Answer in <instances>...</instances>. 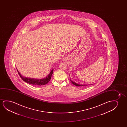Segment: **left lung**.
Wrapping results in <instances>:
<instances>
[{"label":"left lung","instance_id":"8db88e82","mask_svg":"<svg viewBox=\"0 0 127 127\" xmlns=\"http://www.w3.org/2000/svg\"><path fill=\"white\" fill-rule=\"evenodd\" d=\"M70 81L71 82V83L73 84L74 85H75V86H78V87H79V86H87V85H86V84L82 85V84L76 83H75V82H73V81H72V80L71 79V78H70ZM91 85H92V84H91Z\"/></svg>","mask_w":127,"mask_h":127}]
</instances>
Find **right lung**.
<instances>
[{"mask_svg":"<svg viewBox=\"0 0 127 127\" xmlns=\"http://www.w3.org/2000/svg\"><path fill=\"white\" fill-rule=\"evenodd\" d=\"M17 71L19 76L24 82H26V83L32 85L41 86V85H45L46 84L48 83V82L50 81L51 77H52V73L53 72V69L51 70L50 72L49 73V75H48L45 78H41V79H37V78H31L26 77L21 75L19 71H18V70Z\"/></svg>","mask_w":127,"mask_h":127,"instance_id":"obj_1","label":"right lung"}]
</instances>
